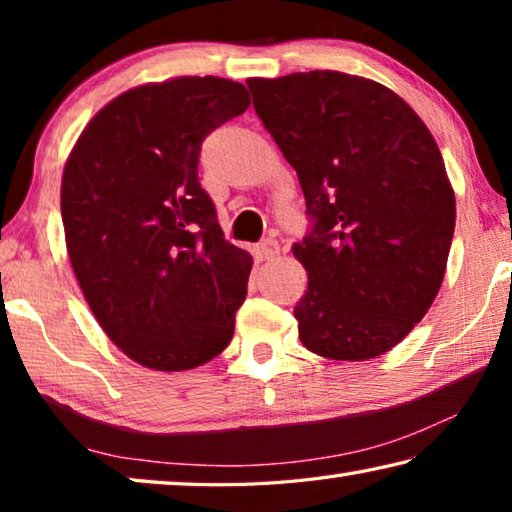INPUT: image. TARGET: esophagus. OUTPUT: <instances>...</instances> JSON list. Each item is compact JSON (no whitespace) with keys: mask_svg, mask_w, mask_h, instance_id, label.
Instances as JSON below:
<instances>
[{"mask_svg":"<svg viewBox=\"0 0 512 512\" xmlns=\"http://www.w3.org/2000/svg\"><path fill=\"white\" fill-rule=\"evenodd\" d=\"M277 253H280V244H277L275 239H264L262 244L255 246V259H257V262H268V259L277 257Z\"/></svg>","mask_w":512,"mask_h":512,"instance_id":"obj_1","label":"esophagus"}]
</instances>
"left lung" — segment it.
<instances>
[{
  "mask_svg": "<svg viewBox=\"0 0 512 512\" xmlns=\"http://www.w3.org/2000/svg\"><path fill=\"white\" fill-rule=\"evenodd\" d=\"M257 117L298 173L311 228L293 255L307 350L366 361L395 348L438 296L456 225L443 155L409 103L343 72L248 79Z\"/></svg>",
  "mask_w": 512,
  "mask_h": 512,
  "instance_id": "8db88e82",
  "label": "left lung"
}]
</instances>
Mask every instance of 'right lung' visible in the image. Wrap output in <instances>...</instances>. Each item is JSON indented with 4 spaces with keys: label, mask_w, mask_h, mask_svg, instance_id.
Instances as JSON below:
<instances>
[{
    "label": "right lung",
    "mask_w": 512,
    "mask_h": 512,
    "mask_svg": "<svg viewBox=\"0 0 512 512\" xmlns=\"http://www.w3.org/2000/svg\"><path fill=\"white\" fill-rule=\"evenodd\" d=\"M248 106L244 85L216 76L140 85L101 108L69 153V262L108 339L146 368H196L235 334L253 257L225 241L198 155Z\"/></svg>",
    "instance_id": "1"
}]
</instances>
